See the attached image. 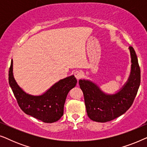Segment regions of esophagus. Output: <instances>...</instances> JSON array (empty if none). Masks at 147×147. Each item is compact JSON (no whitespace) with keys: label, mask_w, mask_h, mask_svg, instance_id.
I'll use <instances>...</instances> for the list:
<instances>
[{"label":"esophagus","mask_w":147,"mask_h":147,"mask_svg":"<svg viewBox=\"0 0 147 147\" xmlns=\"http://www.w3.org/2000/svg\"><path fill=\"white\" fill-rule=\"evenodd\" d=\"M74 76H75V77L77 78L78 80H80V78H82V76H83V72L80 71V70H76V71L74 72Z\"/></svg>","instance_id":"obj_1"}]
</instances>
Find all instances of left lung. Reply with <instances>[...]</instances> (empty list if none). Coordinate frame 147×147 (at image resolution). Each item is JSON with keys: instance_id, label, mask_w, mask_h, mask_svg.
Returning <instances> with one entry per match:
<instances>
[{"instance_id": "8db88e82", "label": "left lung", "mask_w": 147, "mask_h": 147, "mask_svg": "<svg viewBox=\"0 0 147 147\" xmlns=\"http://www.w3.org/2000/svg\"><path fill=\"white\" fill-rule=\"evenodd\" d=\"M131 70L128 80L115 94H106L90 80H80L88 117L93 121H111L125 113L133 103L140 83V69L137 56L130 46Z\"/></svg>"}]
</instances>
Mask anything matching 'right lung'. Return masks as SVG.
Masks as SVG:
<instances>
[{
	"label": "right lung",
	"instance_id": "1",
	"mask_svg": "<svg viewBox=\"0 0 147 147\" xmlns=\"http://www.w3.org/2000/svg\"><path fill=\"white\" fill-rule=\"evenodd\" d=\"M13 62L9 72V82L21 109L25 114L46 123L59 120L63 114V107L67 94L77 84L74 75L60 80L43 94H27L18 85L13 76Z\"/></svg>",
	"mask_w": 147,
	"mask_h": 147
}]
</instances>
